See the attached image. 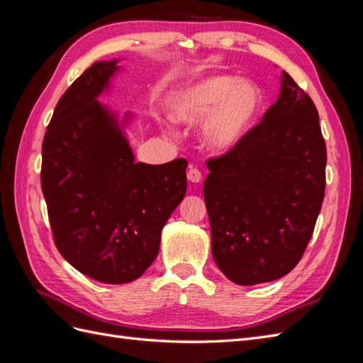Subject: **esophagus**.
<instances>
[{
    "label": "esophagus",
    "mask_w": 363,
    "mask_h": 363,
    "mask_svg": "<svg viewBox=\"0 0 363 363\" xmlns=\"http://www.w3.org/2000/svg\"><path fill=\"white\" fill-rule=\"evenodd\" d=\"M188 180L192 183H199L201 182V171L196 168H189L188 169Z\"/></svg>",
    "instance_id": "1"
}]
</instances>
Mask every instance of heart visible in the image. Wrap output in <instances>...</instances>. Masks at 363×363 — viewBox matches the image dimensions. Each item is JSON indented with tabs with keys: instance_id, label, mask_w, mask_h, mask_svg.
<instances>
[{
	"instance_id": "heart-1",
	"label": "heart",
	"mask_w": 363,
	"mask_h": 363,
	"mask_svg": "<svg viewBox=\"0 0 363 363\" xmlns=\"http://www.w3.org/2000/svg\"><path fill=\"white\" fill-rule=\"evenodd\" d=\"M257 87L233 75H208L182 86L168 100L174 123H201L203 144L212 151H228L245 138L260 111Z\"/></svg>"
}]
</instances>
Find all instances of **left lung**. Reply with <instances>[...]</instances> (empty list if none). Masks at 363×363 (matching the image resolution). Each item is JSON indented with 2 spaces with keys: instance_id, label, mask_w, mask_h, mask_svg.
Listing matches in <instances>:
<instances>
[{
  "instance_id": "1",
  "label": "left lung",
  "mask_w": 363,
  "mask_h": 363,
  "mask_svg": "<svg viewBox=\"0 0 363 363\" xmlns=\"http://www.w3.org/2000/svg\"><path fill=\"white\" fill-rule=\"evenodd\" d=\"M318 111L283 71L277 101L236 147L206 162L212 256L242 286L277 280L303 257L325 191Z\"/></svg>"
}]
</instances>
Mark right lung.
Wrapping results in <instances>:
<instances>
[{
	"label": "right lung",
	"instance_id": "obj_1",
	"mask_svg": "<svg viewBox=\"0 0 363 363\" xmlns=\"http://www.w3.org/2000/svg\"><path fill=\"white\" fill-rule=\"evenodd\" d=\"M116 63L95 62L62 95L43 138L40 171L60 255L111 284L136 280L157 257L162 230L186 194L188 167L186 159L135 162L116 113L96 100Z\"/></svg>",
	"mask_w": 363,
	"mask_h": 363
}]
</instances>
